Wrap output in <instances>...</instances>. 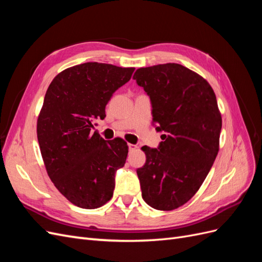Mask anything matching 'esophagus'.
I'll return each mask as SVG.
<instances>
[{
    "instance_id": "34e87169",
    "label": "esophagus",
    "mask_w": 262,
    "mask_h": 262,
    "mask_svg": "<svg viewBox=\"0 0 262 262\" xmlns=\"http://www.w3.org/2000/svg\"><path fill=\"white\" fill-rule=\"evenodd\" d=\"M128 146H129L130 152H132V150H134V149L137 148V145H134V144H128Z\"/></svg>"
}]
</instances>
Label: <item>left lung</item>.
Instances as JSON below:
<instances>
[{
    "instance_id": "obj_1",
    "label": "left lung",
    "mask_w": 262,
    "mask_h": 262,
    "mask_svg": "<svg viewBox=\"0 0 262 262\" xmlns=\"http://www.w3.org/2000/svg\"><path fill=\"white\" fill-rule=\"evenodd\" d=\"M133 80L149 97L153 125L163 133L157 148L142 147V198L156 210H175L199 190L217 155L222 117L215 94L202 76L177 63L138 69Z\"/></svg>"
}]
</instances>
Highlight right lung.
<instances>
[{"instance_id": "add662e5", "label": "right lung", "mask_w": 262, "mask_h": 262, "mask_svg": "<svg viewBox=\"0 0 262 262\" xmlns=\"http://www.w3.org/2000/svg\"><path fill=\"white\" fill-rule=\"evenodd\" d=\"M134 70L87 62L62 71L47 90L37 121L39 147L51 181L76 207L97 209L114 194L128 145L120 138L106 141L92 129L105 119L108 101Z\"/></svg>"}]
</instances>
